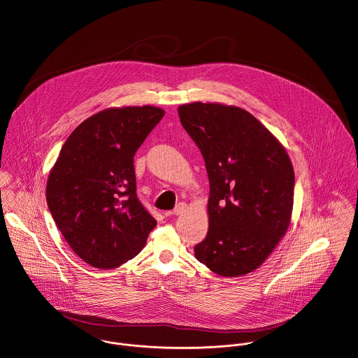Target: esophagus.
<instances>
[{"instance_id": "obj_1", "label": "esophagus", "mask_w": 358, "mask_h": 358, "mask_svg": "<svg viewBox=\"0 0 358 358\" xmlns=\"http://www.w3.org/2000/svg\"><path fill=\"white\" fill-rule=\"evenodd\" d=\"M187 208H188L187 203H178V204L176 206V208L173 210V214H174V215H181V214H184V213L187 211Z\"/></svg>"}]
</instances>
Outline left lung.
Here are the masks:
<instances>
[{
	"label": "left lung",
	"mask_w": 358,
	"mask_h": 358,
	"mask_svg": "<svg viewBox=\"0 0 358 358\" xmlns=\"http://www.w3.org/2000/svg\"><path fill=\"white\" fill-rule=\"evenodd\" d=\"M210 181L208 231L196 259L222 276L256 270L285 236L293 210L294 170L287 152L250 113L194 102L178 108Z\"/></svg>",
	"instance_id": "8db88e82"
}]
</instances>
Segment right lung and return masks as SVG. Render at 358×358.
Masks as SVG:
<instances>
[{
  "label": "right lung",
  "instance_id": "add662e5",
  "mask_svg": "<svg viewBox=\"0 0 358 358\" xmlns=\"http://www.w3.org/2000/svg\"><path fill=\"white\" fill-rule=\"evenodd\" d=\"M164 115L154 106L99 111L59 151L48 206L69 247L92 267L109 270L134 259L157 226L138 199L134 157Z\"/></svg>",
  "mask_w": 358,
  "mask_h": 358
}]
</instances>
